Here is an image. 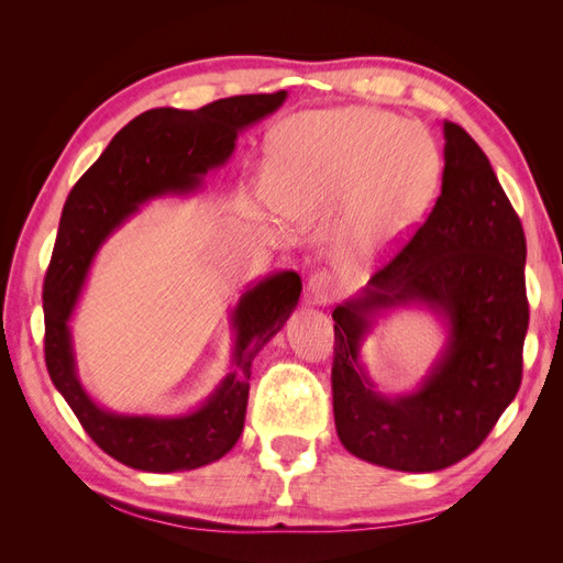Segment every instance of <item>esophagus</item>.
I'll return each instance as SVG.
<instances>
[{
	"instance_id": "esophagus-1",
	"label": "esophagus",
	"mask_w": 563,
	"mask_h": 563,
	"mask_svg": "<svg viewBox=\"0 0 563 563\" xmlns=\"http://www.w3.org/2000/svg\"><path fill=\"white\" fill-rule=\"evenodd\" d=\"M335 296H338V286L331 272L327 269L314 272L312 279L308 282V298L314 305H327V302H333Z\"/></svg>"
}]
</instances>
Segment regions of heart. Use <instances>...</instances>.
Wrapping results in <instances>:
<instances>
[{
  "label": "heart",
  "mask_w": 563,
  "mask_h": 563,
  "mask_svg": "<svg viewBox=\"0 0 563 563\" xmlns=\"http://www.w3.org/2000/svg\"><path fill=\"white\" fill-rule=\"evenodd\" d=\"M267 180L288 211L356 207L345 244L350 261H368L416 223L439 183L430 133L376 108L302 114L277 131Z\"/></svg>",
  "instance_id": "obj_1"
}]
</instances>
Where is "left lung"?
<instances>
[{"mask_svg": "<svg viewBox=\"0 0 563 563\" xmlns=\"http://www.w3.org/2000/svg\"><path fill=\"white\" fill-rule=\"evenodd\" d=\"M444 176L428 220L368 286L333 310V418L366 463L437 472L482 446L521 385L528 331L526 236L484 150L444 122ZM424 303L445 317L448 347L411 396L391 400L358 364L380 309Z\"/></svg>", "mask_w": 563, "mask_h": 563, "instance_id": "left-lung-1", "label": "left lung"}]
</instances>
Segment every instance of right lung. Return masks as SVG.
<instances>
[{"label": "right lung", "instance_id": "add662e5", "mask_svg": "<svg viewBox=\"0 0 563 563\" xmlns=\"http://www.w3.org/2000/svg\"><path fill=\"white\" fill-rule=\"evenodd\" d=\"M286 91L216 100L199 110L157 108L135 117L67 195L54 255L44 277V356L48 376L70 404L81 428L122 465L143 472H180L223 457L246 418L251 362L298 305L296 272H277L251 286L234 308L232 371L197 411L176 418L117 416L81 387L67 321L106 236L166 192H192L209 168L223 166L236 133L275 112Z\"/></svg>", "mask_w": 563, "mask_h": 563}]
</instances>
